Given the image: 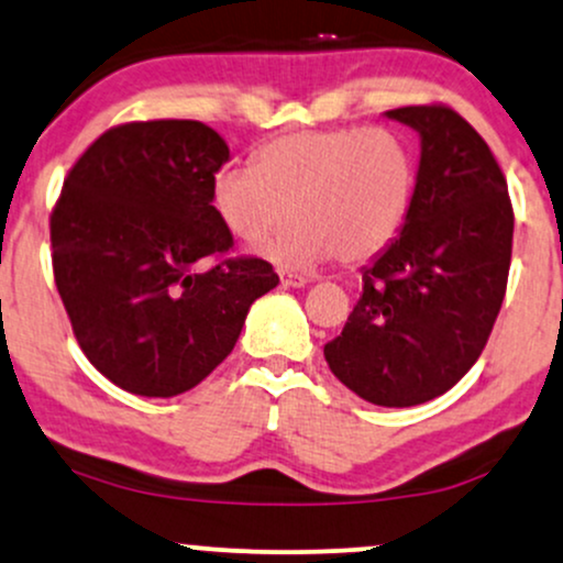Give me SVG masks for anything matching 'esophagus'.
<instances>
[{"label": "esophagus", "instance_id": "obj_1", "mask_svg": "<svg viewBox=\"0 0 563 563\" xmlns=\"http://www.w3.org/2000/svg\"><path fill=\"white\" fill-rule=\"evenodd\" d=\"M279 279H282L284 287H292V289H300V287H306V284H308L306 276L289 274V271H279Z\"/></svg>", "mask_w": 563, "mask_h": 563}]
</instances>
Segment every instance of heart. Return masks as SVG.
Returning a JSON list of instances; mask_svg holds the SVG:
<instances>
[{"label": "heart", "mask_w": 563, "mask_h": 563, "mask_svg": "<svg viewBox=\"0 0 563 563\" xmlns=\"http://www.w3.org/2000/svg\"><path fill=\"white\" fill-rule=\"evenodd\" d=\"M413 161L387 129H310L271 139L255 165L213 176L210 205L236 240L261 242L284 268H313L340 255L363 263L400 234L411 210Z\"/></svg>", "instance_id": "heart-1"}]
</instances>
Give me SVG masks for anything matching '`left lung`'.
Masks as SVG:
<instances>
[{
  "mask_svg": "<svg viewBox=\"0 0 563 563\" xmlns=\"http://www.w3.org/2000/svg\"><path fill=\"white\" fill-rule=\"evenodd\" d=\"M385 115L419 134L411 210L363 266V295L323 358L358 398L408 408L477 363L506 295L514 210L490 147L459 112L413 104Z\"/></svg>",
  "mask_w": 563,
  "mask_h": 563,
  "instance_id": "obj_1",
  "label": "left lung"
}]
</instances>
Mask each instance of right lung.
Listing matches in <instances>:
<instances>
[{"label":"right lung","instance_id":"1","mask_svg":"<svg viewBox=\"0 0 563 563\" xmlns=\"http://www.w3.org/2000/svg\"><path fill=\"white\" fill-rule=\"evenodd\" d=\"M229 144L200 121L125 123L78 157L52 213V266L84 355L115 387L174 398L234 350L257 297L279 284L231 247L210 205Z\"/></svg>","mask_w":563,"mask_h":563}]
</instances>
